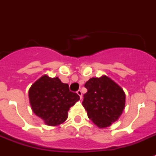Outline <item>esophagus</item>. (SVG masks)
<instances>
[{
  "label": "esophagus",
  "instance_id": "obj_1",
  "mask_svg": "<svg viewBox=\"0 0 156 156\" xmlns=\"http://www.w3.org/2000/svg\"><path fill=\"white\" fill-rule=\"evenodd\" d=\"M77 94H78V95H79V96H80L81 99L83 98V92H82V90H78V91H77Z\"/></svg>",
  "mask_w": 156,
  "mask_h": 156
}]
</instances>
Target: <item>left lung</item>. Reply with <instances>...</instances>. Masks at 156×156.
<instances>
[{"label":"left lung","mask_w":156,"mask_h":156,"mask_svg":"<svg viewBox=\"0 0 156 156\" xmlns=\"http://www.w3.org/2000/svg\"><path fill=\"white\" fill-rule=\"evenodd\" d=\"M84 87L87 92L83 95V105L93 123L105 128L117 121L126 104L123 89L107 76L90 78Z\"/></svg>","instance_id":"8db88e82"}]
</instances>
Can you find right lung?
Wrapping results in <instances>:
<instances>
[{"label": "right lung", "instance_id": "obj_1", "mask_svg": "<svg viewBox=\"0 0 156 156\" xmlns=\"http://www.w3.org/2000/svg\"><path fill=\"white\" fill-rule=\"evenodd\" d=\"M80 99L72 92L69 85L57 77L44 75L38 79L29 90V100L34 113L48 126H56L68 117V111Z\"/></svg>", "mask_w": 156, "mask_h": 156}]
</instances>
